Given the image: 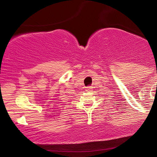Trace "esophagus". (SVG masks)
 <instances>
[{"label":"esophagus","instance_id":"1","mask_svg":"<svg viewBox=\"0 0 157 157\" xmlns=\"http://www.w3.org/2000/svg\"><path fill=\"white\" fill-rule=\"evenodd\" d=\"M91 90H92V87H91V86H88V87H86V91H91Z\"/></svg>","mask_w":157,"mask_h":157}]
</instances>
